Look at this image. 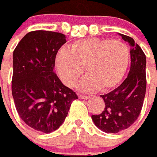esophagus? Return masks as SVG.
<instances>
[{
    "label": "esophagus",
    "mask_w": 157,
    "mask_h": 157,
    "mask_svg": "<svg viewBox=\"0 0 157 157\" xmlns=\"http://www.w3.org/2000/svg\"><path fill=\"white\" fill-rule=\"evenodd\" d=\"M79 98H80L81 99H87V98H89L90 96H88V95H83V94H80V95H79Z\"/></svg>",
    "instance_id": "34e87169"
}]
</instances>
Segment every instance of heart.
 <instances>
[{
    "label": "heart",
    "instance_id": "obj_1",
    "mask_svg": "<svg viewBox=\"0 0 157 157\" xmlns=\"http://www.w3.org/2000/svg\"><path fill=\"white\" fill-rule=\"evenodd\" d=\"M129 61L130 50L124 42L86 38L74 41L69 49H60L55 63L59 78L69 87L75 86L85 69L81 90L107 92L122 80Z\"/></svg>",
    "mask_w": 157,
    "mask_h": 157
}]
</instances>
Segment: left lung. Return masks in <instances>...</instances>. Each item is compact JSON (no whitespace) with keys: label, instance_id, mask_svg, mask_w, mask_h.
<instances>
[{"label":"left lung","instance_id":"8db88e82","mask_svg":"<svg viewBox=\"0 0 157 157\" xmlns=\"http://www.w3.org/2000/svg\"><path fill=\"white\" fill-rule=\"evenodd\" d=\"M131 47V67L127 78L109 94L101 95L105 109L93 115L94 124L105 132L117 133L131 127L140 116L146 92V58L132 37L121 35Z\"/></svg>","mask_w":157,"mask_h":157}]
</instances>
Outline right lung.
<instances>
[{"label":"right lung","mask_w":157,"mask_h":157,"mask_svg":"<svg viewBox=\"0 0 157 157\" xmlns=\"http://www.w3.org/2000/svg\"><path fill=\"white\" fill-rule=\"evenodd\" d=\"M66 42L62 33L34 30L13 51L12 94L25 124L49 133L59 128L78 97L53 71L57 52Z\"/></svg>","instance_id":"1"}]
</instances>
